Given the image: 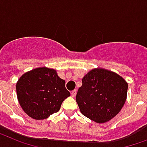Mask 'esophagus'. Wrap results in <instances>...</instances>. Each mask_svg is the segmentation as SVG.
Here are the masks:
<instances>
[{"instance_id":"obj_1","label":"esophagus","mask_w":147,"mask_h":147,"mask_svg":"<svg viewBox=\"0 0 147 147\" xmlns=\"http://www.w3.org/2000/svg\"><path fill=\"white\" fill-rule=\"evenodd\" d=\"M76 94H77V91H76V90H73L72 92H71V96H72V97H74V98L75 96H76Z\"/></svg>"}]
</instances>
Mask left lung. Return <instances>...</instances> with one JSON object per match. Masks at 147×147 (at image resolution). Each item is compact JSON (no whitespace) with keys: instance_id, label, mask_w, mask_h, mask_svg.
Here are the masks:
<instances>
[{"instance_id":"8db88e82","label":"left lung","mask_w":147,"mask_h":147,"mask_svg":"<svg viewBox=\"0 0 147 147\" xmlns=\"http://www.w3.org/2000/svg\"><path fill=\"white\" fill-rule=\"evenodd\" d=\"M127 90V82L121 76L108 69L95 68L83 78L76 101L84 116L104 123L121 111Z\"/></svg>"}]
</instances>
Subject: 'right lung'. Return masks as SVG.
Masks as SVG:
<instances>
[{
	"instance_id": "add662e5",
	"label": "right lung",
	"mask_w": 147,
	"mask_h": 147,
	"mask_svg": "<svg viewBox=\"0 0 147 147\" xmlns=\"http://www.w3.org/2000/svg\"><path fill=\"white\" fill-rule=\"evenodd\" d=\"M17 97L23 111L36 120L47 119L59 111L62 102L70 95L65 80L57 70L38 67L28 71L16 84Z\"/></svg>"
}]
</instances>
